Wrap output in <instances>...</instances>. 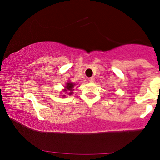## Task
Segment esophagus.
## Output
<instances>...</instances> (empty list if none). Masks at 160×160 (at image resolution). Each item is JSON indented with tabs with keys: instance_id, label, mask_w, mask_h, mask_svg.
<instances>
[{
	"instance_id": "esophagus-1",
	"label": "esophagus",
	"mask_w": 160,
	"mask_h": 160,
	"mask_svg": "<svg viewBox=\"0 0 160 160\" xmlns=\"http://www.w3.org/2000/svg\"><path fill=\"white\" fill-rule=\"evenodd\" d=\"M88 80H89V82H93L95 80V78H93V77H91V78H88Z\"/></svg>"
}]
</instances>
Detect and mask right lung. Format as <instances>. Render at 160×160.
Instances as JSON below:
<instances>
[{
    "mask_svg": "<svg viewBox=\"0 0 160 160\" xmlns=\"http://www.w3.org/2000/svg\"><path fill=\"white\" fill-rule=\"evenodd\" d=\"M74 86H75L74 82H67V84H66V86L65 87V89H63V92H68V95H71L73 94V91L74 90ZM62 96L65 97V95H63Z\"/></svg>",
    "mask_w": 160,
    "mask_h": 160,
    "instance_id": "right-lung-1",
    "label": "right lung"
}]
</instances>
